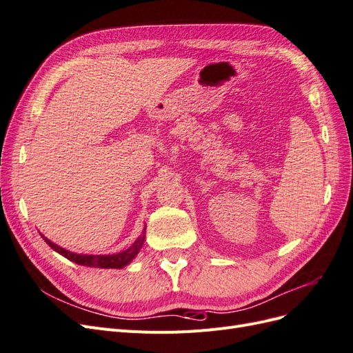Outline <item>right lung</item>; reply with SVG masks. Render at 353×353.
Wrapping results in <instances>:
<instances>
[{
    "label": "right lung",
    "mask_w": 353,
    "mask_h": 353,
    "mask_svg": "<svg viewBox=\"0 0 353 353\" xmlns=\"http://www.w3.org/2000/svg\"><path fill=\"white\" fill-rule=\"evenodd\" d=\"M41 237L46 240V243L52 250H56L61 256H65V258H68L69 261L78 263V265L91 266V268H123V266L130 263L138 254V252H140L141 245L144 243V239H145V227H144V231L141 236L134 241L132 245H130L126 250H123L121 253H116V254H78V253L69 252L66 249H61L60 245L50 241L48 239L42 236V234H41Z\"/></svg>",
    "instance_id": "right-lung-1"
}]
</instances>
